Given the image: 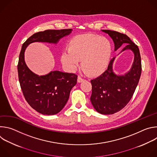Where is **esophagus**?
<instances>
[{
    "mask_svg": "<svg viewBox=\"0 0 157 157\" xmlns=\"http://www.w3.org/2000/svg\"><path fill=\"white\" fill-rule=\"evenodd\" d=\"M83 81H84V79L83 78H82L80 76H78V82H81Z\"/></svg>",
    "mask_w": 157,
    "mask_h": 157,
    "instance_id": "1",
    "label": "esophagus"
}]
</instances>
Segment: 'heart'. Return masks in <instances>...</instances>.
<instances>
[{
	"mask_svg": "<svg viewBox=\"0 0 157 157\" xmlns=\"http://www.w3.org/2000/svg\"><path fill=\"white\" fill-rule=\"evenodd\" d=\"M68 50L62 53L61 62L71 70H75L82 61V68L89 76L101 74L108 66L113 45L106 38L93 33L78 35L69 41Z\"/></svg>",
	"mask_w": 157,
	"mask_h": 157,
	"instance_id": "b5f03b06",
	"label": "heart"
}]
</instances>
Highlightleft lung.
Instances as JSON below:
<instances>
[{
	"label": "left lung",
	"mask_w": 157,
	"mask_h": 157,
	"mask_svg": "<svg viewBox=\"0 0 157 157\" xmlns=\"http://www.w3.org/2000/svg\"><path fill=\"white\" fill-rule=\"evenodd\" d=\"M113 38L115 51L123 44L127 45L122 52L131 50L134 53V61L130 70L124 75L118 76L113 70L115 58L112 59L107 69L99 76L91 81L92 84L91 103L98 113L109 115L122 110L130 101L139 83L142 63L139 49L125 34L118 32L102 30Z\"/></svg>",
	"instance_id": "left-lung-1"
}]
</instances>
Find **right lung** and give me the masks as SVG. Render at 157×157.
Listing matches in <instances>:
<instances>
[{
  "mask_svg": "<svg viewBox=\"0 0 157 157\" xmlns=\"http://www.w3.org/2000/svg\"><path fill=\"white\" fill-rule=\"evenodd\" d=\"M71 31L72 29H62L39 32L22 44L17 65L20 87L29 104L40 114L49 116L59 113L69 99L71 89L77 82L78 76L59 71H51L44 76L36 75L30 70L25 62V50L33 42L57 43Z\"/></svg>",
  "mask_w": 157,
  "mask_h": 157,
  "instance_id": "1",
  "label": "right lung"
}]
</instances>
